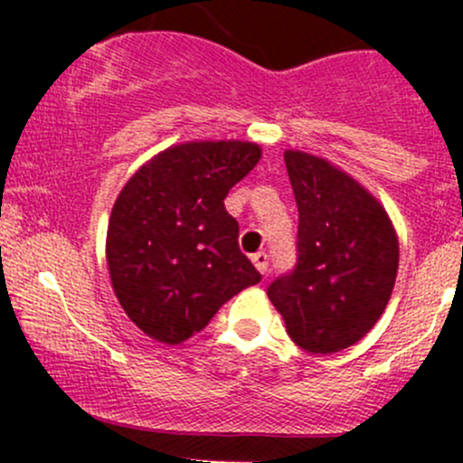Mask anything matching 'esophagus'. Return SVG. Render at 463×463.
I'll return each mask as SVG.
<instances>
[{"label": "esophagus", "instance_id": "obj_1", "mask_svg": "<svg viewBox=\"0 0 463 463\" xmlns=\"http://www.w3.org/2000/svg\"><path fill=\"white\" fill-rule=\"evenodd\" d=\"M253 264L261 275L269 273V255H266V253H255L253 255Z\"/></svg>", "mask_w": 463, "mask_h": 463}]
</instances>
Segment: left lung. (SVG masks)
Segmentation results:
<instances>
[{
    "label": "left lung",
    "instance_id": "8db88e82",
    "mask_svg": "<svg viewBox=\"0 0 463 463\" xmlns=\"http://www.w3.org/2000/svg\"><path fill=\"white\" fill-rule=\"evenodd\" d=\"M298 203L296 266L266 293L293 343L334 354L358 343L392 296L399 241L381 203L325 158L284 152Z\"/></svg>",
    "mask_w": 463,
    "mask_h": 463
}]
</instances>
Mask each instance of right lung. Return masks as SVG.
Returning a JSON list of instances; mask_svg holds the SVG:
<instances>
[{"label": "right lung", "mask_w": 463, "mask_h": 463, "mask_svg": "<svg viewBox=\"0 0 463 463\" xmlns=\"http://www.w3.org/2000/svg\"><path fill=\"white\" fill-rule=\"evenodd\" d=\"M261 149L244 141L184 143L143 165L116 199L107 264L116 298L149 338L184 343L223 302L261 279L223 205Z\"/></svg>", "instance_id": "obj_1"}]
</instances>
